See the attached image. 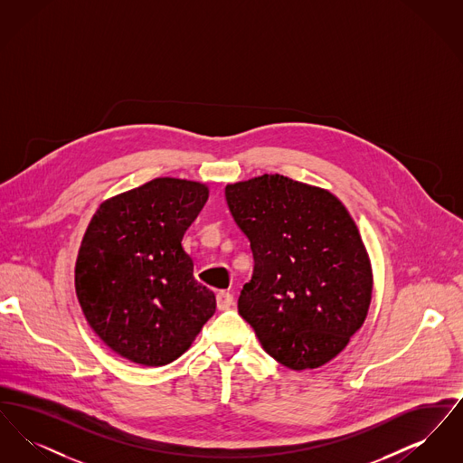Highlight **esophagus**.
Returning a JSON list of instances; mask_svg holds the SVG:
<instances>
[{
    "label": "esophagus",
    "instance_id": "1",
    "mask_svg": "<svg viewBox=\"0 0 463 463\" xmlns=\"http://www.w3.org/2000/svg\"><path fill=\"white\" fill-rule=\"evenodd\" d=\"M232 302H234V298H232V295L229 291H219L217 293V308L219 310H225V308L231 307Z\"/></svg>",
    "mask_w": 463,
    "mask_h": 463
}]
</instances>
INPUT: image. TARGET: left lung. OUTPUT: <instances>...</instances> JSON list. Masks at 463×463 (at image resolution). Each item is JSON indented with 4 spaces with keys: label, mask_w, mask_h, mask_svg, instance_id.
Instances as JSON below:
<instances>
[{
    "label": "left lung",
    "mask_w": 463,
    "mask_h": 463,
    "mask_svg": "<svg viewBox=\"0 0 463 463\" xmlns=\"http://www.w3.org/2000/svg\"><path fill=\"white\" fill-rule=\"evenodd\" d=\"M225 201L255 262L238 298L242 319L289 370L326 364L364 323L373 288L347 208L278 174L229 184Z\"/></svg>",
    "instance_id": "1"
}]
</instances>
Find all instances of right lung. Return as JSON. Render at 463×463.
I'll list each match as a JSON object with an SVG mask.
<instances>
[{
    "label": "right lung",
    "instance_id": "obj_1",
    "mask_svg": "<svg viewBox=\"0 0 463 463\" xmlns=\"http://www.w3.org/2000/svg\"><path fill=\"white\" fill-rule=\"evenodd\" d=\"M208 187L155 178L108 199L90 222L76 262V295L106 345L142 366L185 353L215 312V295L193 276L182 238Z\"/></svg>",
    "mask_w": 463,
    "mask_h": 463
}]
</instances>
